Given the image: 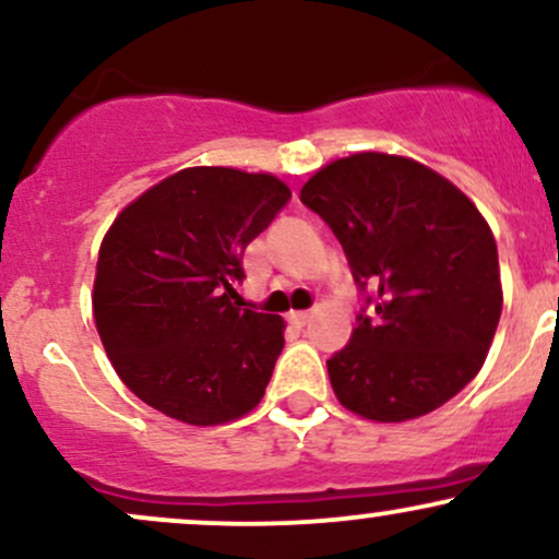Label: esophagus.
<instances>
[{
    "label": "esophagus",
    "instance_id": "1",
    "mask_svg": "<svg viewBox=\"0 0 559 559\" xmlns=\"http://www.w3.org/2000/svg\"><path fill=\"white\" fill-rule=\"evenodd\" d=\"M288 320H292V323L297 325V329H305V325L312 320V312H307V310L305 312H292V316H288Z\"/></svg>",
    "mask_w": 559,
    "mask_h": 559
}]
</instances>
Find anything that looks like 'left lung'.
Masks as SVG:
<instances>
[{
  "mask_svg": "<svg viewBox=\"0 0 559 559\" xmlns=\"http://www.w3.org/2000/svg\"><path fill=\"white\" fill-rule=\"evenodd\" d=\"M299 199L342 241L370 316L329 360L336 400L376 423L433 413L484 368L502 316L497 241L476 204L413 157L333 159Z\"/></svg>",
  "mask_w": 559,
  "mask_h": 559,
  "instance_id": "1",
  "label": "left lung"
}]
</instances>
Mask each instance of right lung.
<instances>
[{
	"instance_id": "obj_1",
	"label": "right lung",
	"mask_w": 559,
	"mask_h": 559,
	"mask_svg": "<svg viewBox=\"0 0 559 559\" xmlns=\"http://www.w3.org/2000/svg\"><path fill=\"white\" fill-rule=\"evenodd\" d=\"M292 189L271 173L183 168L120 210L99 247L94 323L141 402L189 426L252 413L284 349L281 316L241 307L247 243Z\"/></svg>"
}]
</instances>
